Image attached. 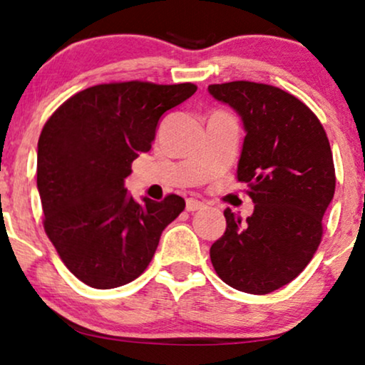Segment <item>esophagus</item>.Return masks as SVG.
I'll list each match as a JSON object with an SVG mask.
<instances>
[{
    "mask_svg": "<svg viewBox=\"0 0 365 365\" xmlns=\"http://www.w3.org/2000/svg\"><path fill=\"white\" fill-rule=\"evenodd\" d=\"M201 209H204V202L197 201V199L189 197L186 201V211L194 212V211H201Z\"/></svg>",
    "mask_w": 365,
    "mask_h": 365,
    "instance_id": "esophagus-1",
    "label": "esophagus"
}]
</instances>
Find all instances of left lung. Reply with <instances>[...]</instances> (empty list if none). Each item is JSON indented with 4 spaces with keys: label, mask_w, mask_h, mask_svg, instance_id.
<instances>
[{
    "label": "left lung",
    "mask_w": 365,
    "mask_h": 365,
    "mask_svg": "<svg viewBox=\"0 0 365 365\" xmlns=\"http://www.w3.org/2000/svg\"><path fill=\"white\" fill-rule=\"evenodd\" d=\"M207 91L242 119L237 181L256 204L246 222L224 211L226 232L211 246V262L227 286L269 294L296 279L321 244L336 191L327 134L306 104L276 86L232 81Z\"/></svg>",
    "instance_id": "8db88e82"
}]
</instances>
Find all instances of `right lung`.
<instances>
[{
	"instance_id": "1",
	"label": "right lung",
	"mask_w": 365,
	"mask_h": 365,
	"mask_svg": "<svg viewBox=\"0 0 365 365\" xmlns=\"http://www.w3.org/2000/svg\"><path fill=\"white\" fill-rule=\"evenodd\" d=\"M192 83L98 84L63 103L38 141L44 231L69 271L94 289H114L146 271L168 224L186 202L169 194L136 202L124 179Z\"/></svg>"
}]
</instances>
